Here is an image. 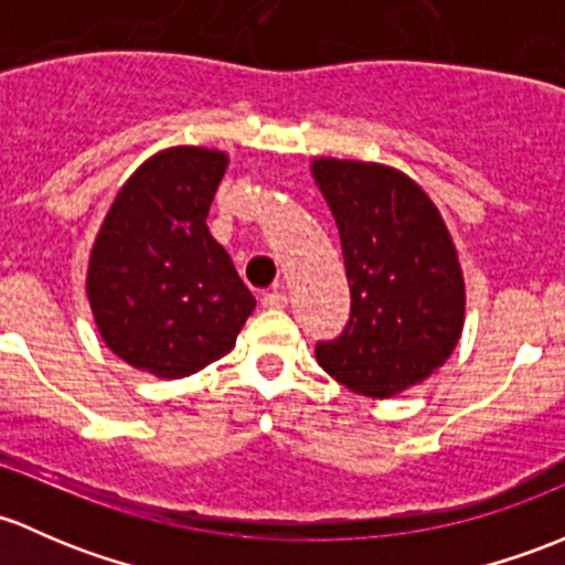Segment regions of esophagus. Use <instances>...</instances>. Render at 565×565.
I'll return each instance as SVG.
<instances>
[{"instance_id":"1","label":"esophagus","mask_w":565,"mask_h":565,"mask_svg":"<svg viewBox=\"0 0 565 565\" xmlns=\"http://www.w3.org/2000/svg\"><path fill=\"white\" fill-rule=\"evenodd\" d=\"M260 305H264L266 310H282V307L288 305V299H285L282 290H269V294L260 296Z\"/></svg>"}]
</instances>
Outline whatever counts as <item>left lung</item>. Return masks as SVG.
Wrapping results in <instances>:
<instances>
[{
    "mask_svg": "<svg viewBox=\"0 0 565 565\" xmlns=\"http://www.w3.org/2000/svg\"><path fill=\"white\" fill-rule=\"evenodd\" d=\"M334 214L351 285V318L316 359L364 397H394L457 348L465 282L444 217L403 171L377 162H312Z\"/></svg>",
    "mask_w": 565,
    "mask_h": 565,
    "instance_id": "1",
    "label": "left lung"
}]
</instances>
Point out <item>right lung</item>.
I'll use <instances>...</instances> for the list:
<instances>
[{
  "instance_id": "add662e5",
  "label": "right lung",
  "mask_w": 565,
  "mask_h": 565,
  "mask_svg": "<svg viewBox=\"0 0 565 565\" xmlns=\"http://www.w3.org/2000/svg\"><path fill=\"white\" fill-rule=\"evenodd\" d=\"M228 154L173 147L149 157L110 203L86 296L106 345L130 367L184 377L234 348L255 299L206 217Z\"/></svg>"
}]
</instances>
